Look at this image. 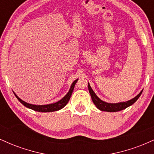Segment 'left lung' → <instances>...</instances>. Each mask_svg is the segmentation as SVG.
Segmentation results:
<instances>
[{"label":"left lung","instance_id":"obj_1","mask_svg":"<svg viewBox=\"0 0 154 154\" xmlns=\"http://www.w3.org/2000/svg\"><path fill=\"white\" fill-rule=\"evenodd\" d=\"M88 90H89L90 94H91V98L93 100V103L95 104V106L98 108L100 111H109V112H116V111H119L125 109L130 106L132 105L139 98L140 96L141 93L143 91H141L137 94L135 98H133L131 100H129L128 101L125 102H119V103H107V102L103 101L101 99H100L97 95L95 94V92L92 89V88L90 85L89 82H88Z\"/></svg>","mask_w":154,"mask_h":154}]
</instances>
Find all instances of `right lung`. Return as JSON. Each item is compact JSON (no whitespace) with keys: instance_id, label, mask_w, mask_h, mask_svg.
<instances>
[{"instance_id":"add662e5","label":"right lung","mask_w":154,"mask_h":154,"mask_svg":"<svg viewBox=\"0 0 154 154\" xmlns=\"http://www.w3.org/2000/svg\"><path fill=\"white\" fill-rule=\"evenodd\" d=\"M77 80H78V79H77L76 80H75L73 82H72L71 87H70L69 91L68 93H66V95H65L64 97H63L61 100H59V101L56 102V103L46 104V105H35V104L28 103L21 99L20 98H19V97L17 96V95L16 94L14 91L13 93H14L15 96L17 97V99H18L19 101H20L21 103H22L23 105H24V106H26V108H29V109H32V110L34 111H39V112H52V111H59L60 109H63V108L66 105L67 103L69 102V100L70 98H71L72 93V92H73L74 88H75V85L76 83H77Z\"/></svg>"}]
</instances>
